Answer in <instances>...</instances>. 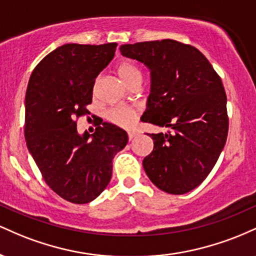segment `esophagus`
Segmentation results:
<instances>
[{
  "instance_id": "esophagus-1",
  "label": "esophagus",
  "mask_w": 256,
  "mask_h": 256,
  "mask_svg": "<svg viewBox=\"0 0 256 256\" xmlns=\"http://www.w3.org/2000/svg\"><path fill=\"white\" fill-rule=\"evenodd\" d=\"M128 140H132L134 137H136V134H134V132H128Z\"/></svg>"
}]
</instances>
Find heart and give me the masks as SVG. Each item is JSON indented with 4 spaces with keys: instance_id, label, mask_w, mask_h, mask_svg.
<instances>
[{
    "instance_id": "b5f03b06",
    "label": "heart",
    "mask_w": 256,
    "mask_h": 256,
    "mask_svg": "<svg viewBox=\"0 0 256 256\" xmlns=\"http://www.w3.org/2000/svg\"><path fill=\"white\" fill-rule=\"evenodd\" d=\"M116 73H118L119 78L122 79L128 86L132 83V82L142 78L140 70H138L134 64L128 62V61H122V62H120L118 66H116ZM137 118L138 112L136 110H134V108L116 107L107 110V113H106V119H107L108 122L125 128L134 126Z\"/></svg>"
}]
</instances>
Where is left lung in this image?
<instances>
[{"instance_id": "left-lung-1", "label": "left lung", "mask_w": 256, "mask_h": 256, "mask_svg": "<svg viewBox=\"0 0 256 256\" xmlns=\"http://www.w3.org/2000/svg\"><path fill=\"white\" fill-rule=\"evenodd\" d=\"M120 52L150 71L142 122L168 128L167 134H146L154 140L143 160L146 176L165 192H192L212 171L228 138L222 78L198 49L177 40L124 44Z\"/></svg>"}]
</instances>
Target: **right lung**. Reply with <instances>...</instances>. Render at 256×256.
I'll list each match as a JSON object with an SVG mask.
<instances>
[{
	"instance_id": "right-lung-1",
	"label": "right lung",
	"mask_w": 256,
	"mask_h": 256,
	"mask_svg": "<svg viewBox=\"0 0 256 256\" xmlns=\"http://www.w3.org/2000/svg\"><path fill=\"white\" fill-rule=\"evenodd\" d=\"M116 46H58L34 67L28 84V149L49 188L72 204H88L104 192L114 155L128 144L126 131L110 122L92 134L77 131V119L89 113L95 79L114 58Z\"/></svg>"
}]
</instances>
